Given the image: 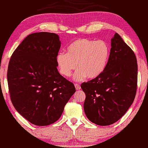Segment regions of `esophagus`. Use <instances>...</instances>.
Masks as SVG:
<instances>
[{"label":"esophagus","instance_id":"obj_1","mask_svg":"<svg viewBox=\"0 0 148 148\" xmlns=\"http://www.w3.org/2000/svg\"><path fill=\"white\" fill-rule=\"evenodd\" d=\"M75 87H76V89L77 90L81 89V86L79 85V84H75Z\"/></svg>","mask_w":148,"mask_h":148}]
</instances>
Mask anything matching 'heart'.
Returning a JSON list of instances; mask_svg holds the SVG:
<instances>
[{
  "label": "heart",
  "mask_w": 148,
  "mask_h": 148,
  "mask_svg": "<svg viewBox=\"0 0 148 148\" xmlns=\"http://www.w3.org/2000/svg\"><path fill=\"white\" fill-rule=\"evenodd\" d=\"M109 56L110 48L103 40L79 39L69 46L67 53H58L56 62L60 72L64 76H70L77 64L79 71L74 74V80L81 81L86 77L93 79L104 71Z\"/></svg>",
  "instance_id": "heart-1"
}]
</instances>
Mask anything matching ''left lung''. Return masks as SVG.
Segmentation results:
<instances>
[{
	"label": "left lung",
	"instance_id": "left-lung-1",
	"mask_svg": "<svg viewBox=\"0 0 148 148\" xmlns=\"http://www.w3.org/2000/svg\"><path fill=\"white\" fill-rule=\"evenodd\" d=\"M137 71L133 50L116 33L111 39L110 56L104 71L81 85L86 94L84 112L90 121L108 126L125 114L136 95Z\"/></svg>",
	"mask_w": 148,
	"mask_h": 148
}]
</instances>
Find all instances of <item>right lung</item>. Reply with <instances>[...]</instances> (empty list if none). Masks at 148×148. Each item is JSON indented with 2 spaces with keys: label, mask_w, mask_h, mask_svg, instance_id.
I'll return each mask as SVG.
<instances>
[{
  "label": "right lung",
  "mask_w": 148,
  "mask_h": 148,
  "mask_svg": "<svg viewBox=\"0 0 148 148\" xmlns=\"http://www.w3.org/2000/svg\"><path fill=\"white\" fill-rule=\"evenodd\" d=\"M60 46L57 34H31L14 50L9 62L7 77L12 105L37 126L57 121L76 92L73 83L56 67Z\"/></svg>",
  "instance_id": "right-lung-1"
}]
</instances>
